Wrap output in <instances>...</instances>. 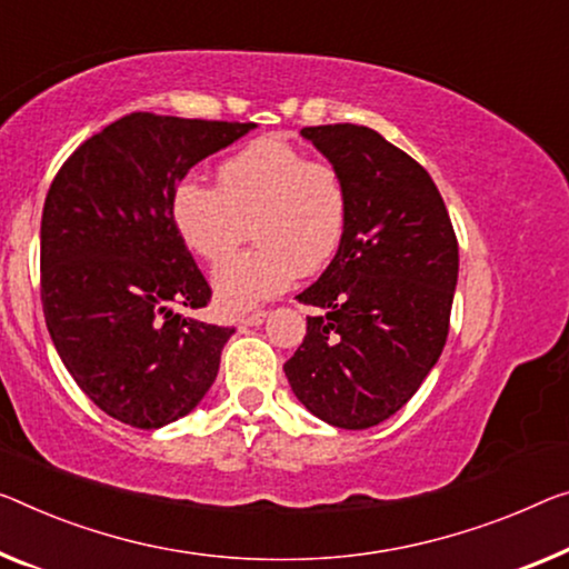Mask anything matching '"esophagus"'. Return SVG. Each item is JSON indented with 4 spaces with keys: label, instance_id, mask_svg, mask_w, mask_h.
I'll return each instance as SVG.
<instances>
[{
    "label": "esophagus",
    "instance_id": "obj_1",
    "mask_svg": "<svg viewBox=\"0 0 569 569\" xmlns=\"http://www.w3.org/2000/svg\"><path fill=\"white\" fill-rule=\"evenodd\" d=\"M264 318H267V312L264 310H257V312H249V315H243L241 318V326H261V322H264Z\"/></svg>",
    "mask_w": 569,
    "mask_h": 569
}]
</instances>
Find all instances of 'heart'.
<instances>
[{
	"instance_id": "heart-1",
	"label": "heart",
	"mask_w": 569,
	"mask_h": 569,
	"mask_svg": "<svg viewBox=\"0 0 569 569\" xmlns=\"http://www.w3.org/2000/svg\"><path fill=\"white\" fill-rule=\"evenodd\" d=\"M170 208L182 241L206 261L226 259L254 233L259 243L213 272L218 302L241 312L282 295L297 272L330 264L346 236L348 188L330 162L261 137L221 162L218 188L182 178Z\"/></svg>"
}]
</instances>
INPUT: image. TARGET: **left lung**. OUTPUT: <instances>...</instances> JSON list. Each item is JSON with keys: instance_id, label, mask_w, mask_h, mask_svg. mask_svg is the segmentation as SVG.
Returning a JSON list of instances; mask_svg holds the SVG:
<instances>
[{"instance_id": "8db88e82", "label": "left lung", "mask_w": 569, "mask_h": 569, "mask_svg": "<svg viewBox=\"0 0 569 569\" xmlns=\"http://www.w3.org/2000/svg\"><path fill=\"white\" fill-rule=\"evenodd\" d=\"M343 174L348 226L338 254L297 300L308 318L284 363L295 397L322 422L366 430L389 419L440 358L458 284V239L422 164L358 124L300 132Z\"/></svg>"}]
</instances>
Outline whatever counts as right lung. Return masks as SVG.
<instances>
[{
    "instance_id": "add662e5",
    "label": "right lung",
    "mask_w": 569,
    "mask_h": 569,
    "mask_svg": "<svg viewBox=\"0 0 569 569\" xmlns=\"http://www.w3.org/2000/svg\"><path fill=\"white\" fill-rule=\"evenodd\" d=\"M257 124L127 113L78 147L48 190L40 297L52 346L96 407L157 430L216 381L221 328L200 310L211 287L172 221L188 170Z\"/></svg>"
}]
</instances>
